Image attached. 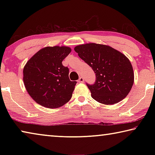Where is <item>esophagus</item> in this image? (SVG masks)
I'll return each mask as SVG.
<instances>
[{
    "mask_svg": "<svg viewBox=\"0 0 155 155\" xmlns=\"http://www.w3.org/2000/svg\"><path fill=\"white\" fill-rule=\"evenodd\" d=\"M83 81H84V78L82 77H81L79 78V79H78V82H79V83H83Z\"/></svg>",
    "mask_w": 155,
    "mask_h": 155,
    "instance_id": "esophagus-1",
    "label": "esophagus"
}]
</instances>
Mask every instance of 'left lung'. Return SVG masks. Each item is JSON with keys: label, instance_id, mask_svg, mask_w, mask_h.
Returning <instances> with one entry per match:
<instances>
[{"label": "left lung", "instance_id": "8db88e82", "mask_svg": "<svg viewBox=\"0 0 155 155\" xmlns=\"http://www.w3.org/2000/svg\"><path fill=\"white\" fill-rule=\"evenodd\" d=\"M74 51L95 73L94 83H86L95 101L114 104L128 95L134 82V73L124 54L109 46L94 43L77 46Z\"/></svg>", "mask_w": 155, "mask_h": 155}]
</instances>
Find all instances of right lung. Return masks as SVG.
<instances>
[{
	"instance_id": "right-lung-1",
	"label": "right lung",
	"mask_w": 155,
	"mask_h": 155,
	"mask_svg": "<svg viewBox=\"0 0 155 155\" xmlns=\"http://www.w3.org/2000/svg\"><path fill=\"white\" fill-rule=\"evenodd\" d=\"M71 52L66 46L46 47L28 60L23 70L27 91L34 101L47 108H57L72 98L77 81L69 78V68L62 61Z\"/></svg>"
}]
</instances>
